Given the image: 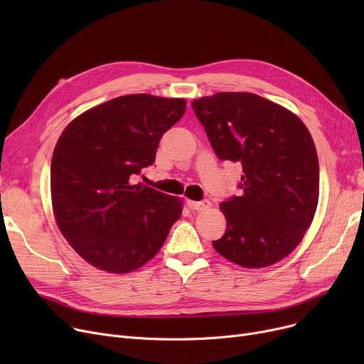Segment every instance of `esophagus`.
I'll return each instance as SVG.
<instances>
[{
  "label": "esophagus",
  "mask_w": 364,
  "mask_h": 364,
  "mask_svg": "<svg viewBox=\"0 0 364 364\" xmlns=\"http://www.w3.org/2000/svg\"><path fill=\"white\" fill-rule=\"evenodd\" d=\"M187 205H188L190 209H193V211H205V209L211 208V202H209V200H199V202L188 200Z\"/></svg>",
  "instance_id": "obj_1"
}]
</instances>
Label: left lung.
I'll list each match as a JSON object with an SVG mask.
<instances>
[{"label":"left lung","instance_id":"8db88e82","mask_svg":"<svg viewBox=\"0 0 364 364\" xmlns=\"http://www.w3.org/2000/svg\"><path fill=\"white\" fill-rule=\"evenodd\" d=\"M221 161L242 165L240 196L220 205L227 228L214 250L246 269L288 257L313 221L318 159L311 134L291 110L252 92H217L192 103Z\"/></svg>","mask_w":364,"mask_h":364}]
</instances>
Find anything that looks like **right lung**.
Here are the masks:
<instances>
[{
    "label": "right lung",
    "mask_w": 364,
    "mask_h": 364,
    "mask_svg": "<svg viewBox=\"0 0 364 364\" xmlns=\"http://www.w3.org/2000/svg\"><path fill=\"white\" fill-rule=\"evenodd\" d=\"M184 99L129 94L95 106L62 132L51 159L54 217L69 245L109 273L140 269L162 247L183 202L134 184L151 165Z\"/></svg>",
    "instance_id": "right-lung-1"
}]
</instances>
